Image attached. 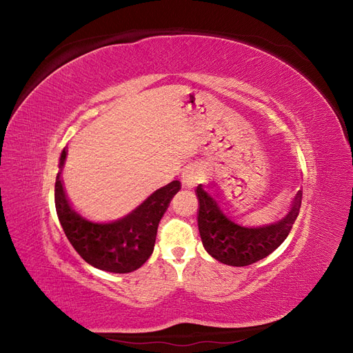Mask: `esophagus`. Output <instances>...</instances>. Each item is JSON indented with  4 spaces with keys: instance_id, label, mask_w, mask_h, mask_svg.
I'll use <instances>...</instances> for the list:
<instances>
[{
    "instance_id": "esophagus-1",
    "label": "esophagus",
    "mask_w": 353,
    "mask_h": 353,
    "mask_svg": "<svg viewBox=\"0 0 353 353\" xmlns=\"http://www.w3.org/2000/svg\"><path fill=\"white\" fill-rule=\"evenodd\" d=\"M181 181H183V185L185 188H193L197 183V169L193 166L184 169L183 175H181Z\"/></svg>"
}]
</instances>
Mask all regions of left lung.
Returning a JSON list of instances; mask_svg holds the SVG:
<instances>
[{
  "mask_svg": "<svg viewBox=\"0 0 353 353\" xmlns=\"http://www.w3.org/2000/svg\"><path fill=\"white\" fill-rule=\"evenodd\" d=\"M197 225L203 248L213 259L230 266H248L271 254L287 239L302 205V191L296 194L292 210L284 218L268 223H250L236 219L201 185Z\"/></svg>",
  "mask_w": 353,
  "mask_h": 353,
  "instance_id": "left-lung-1",
  "label": "left lung"
}]
</instances>
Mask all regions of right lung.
Here are the masks:
<instances>
[{
	"label": "right lung",
	"mask_w": 353,
	"mask_h": 353,
	"mask_svg": "<svg viewBox=\"0 0 353 353\" xmlns=\"http://www.w3.org/2000/svg\"><path fill=\"white\" fill-rule=\"evenodd\" d=\"M66 154L65 148L59 160L54 201L61 228L73 249L85 262L105 272L126 274L138 270L153 253L159 222L179 191L181 183L172 181L156 190L141 205L119 219L95 222L72 209L66 197L61 183Z\"/></svg>",
	"instance_id": "add662e5"
}]
</instances>
